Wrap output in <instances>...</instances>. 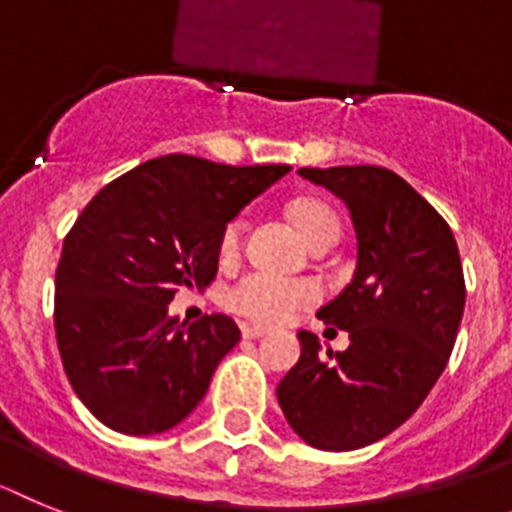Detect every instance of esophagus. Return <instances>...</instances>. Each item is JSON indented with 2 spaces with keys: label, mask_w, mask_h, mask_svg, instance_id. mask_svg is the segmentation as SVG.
Listing matches in <instances>:
<instances>
[{
  "label": "esophagus",
  "mask_w": 512,
  "mask_h": 512,
  "mask_svg": "<svg viewBox=\"0 0 512 512\" xmlns=\"http://www.w3.org/2000/svg\"><path fill=\"white\" fill-rule=\"evenodd\" d=\"M242 335L247 337V340H257V337L268 335V330H265V327H255V324H244Z\"/></svg>",
  "instance_id": "34e87169"
}]
</instances>
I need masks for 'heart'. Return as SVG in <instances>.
Instances as JSON below:
<instances>
[{"label":"heart","instance_id":"1","mask_svg":"<svg viewBox=\"0 0 512 512\" xmlns=\"http://www.w3.org/2000/svg\"><path fill=\"white\" fill-rule=\"evenodd\" d=\"M291 219L306 242L324 237V234H340V219L330 206L319 201H301L291 208ZM244 219L229 221L221 234V257H234L242 244ZM319 299V286L301 278H283V275L252 270L234 281L226 291V306L242 317L260 324H283Z\"/></svg>","mask_w":512,"mask_h":512}]
</instances>
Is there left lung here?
Returning a JSON list of instances; mask_svg holds the SVG:
<instances>
[{
  "label": "left lung",
  "instance_id": "obj_1",
  "mask_svg": "<svg viewBox=\"0 0 512 512\" xmlns=\"http://www.w3.org/2000/svg\"><path fill=\"white\" fill-rule=\"evenodd\" d=\"M299 175L332 190L353 219V281L317 311L348 332L350 348L322 355L319 337L299 332V363L275 391L309 446L353 451L397 430L443 373L464 314V270L451 226L397 172L353 164Z\"/></svg>",
  "mask_w": 512,
  "mask_h": 512
}]
</instances>
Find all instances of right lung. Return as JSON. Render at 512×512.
<instances>
[{"instance_id": "add662e5", "label": "right lung", "mask_w": 512, "mask_h": 512, "mask_svg": "<svg viewBox=\"0 0 512 512\" xmlns=\"http://www.w3.org/2000/svg\"><path fill=\"white\" fill-rule=\"evenodd\" d=\"M288 170L167 154L84 206L56 268L53 327L71 389L102 425L164 433L206 397L239 327L226 314L188 327L167 304L216 278L226 224Z\"/></svg>"}]
</instances>
